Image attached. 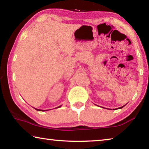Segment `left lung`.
<instances>
[{
    "label": "left lung",
    "mask_w": 149,
    "mask_h": 149,
    "mask_svg": "<svg viewBox=\"0 0 149 149\" xmlns=\"http://www.w3.org/2000/svg\"><path fill=\"white\" fill-rule=\"evenodd\" d=\"M125 107V105L124 106H123V107H120V108H120H120H122L123 107Z\"/></svg>",
    "instance_id": "obj_1"
}]
</instances>
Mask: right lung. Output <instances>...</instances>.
Returning a JSON list of instances; mask_svg holds the SVG:
<instances>
[{"mask_svg":"<svg viewBox=\"0 0 149 149\" xmlns=\"http://www.w3.org/2000/svg\"><path fill=\"white\" fill-rule=\"evenodd\" d=\"M60 107H61V106H60V107H57V108H60ZM35 110H38V111H42V112H43V111H45V110H39V109H36V108H35Z\"/></svg>","mask_w":149,"mask_h":149,"instance_id":"right-lung-1","label":"right lung"}]
</instances>
